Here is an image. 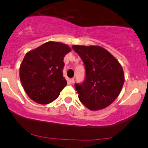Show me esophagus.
Returning a JSON list of instances; mask_svg holds the SVG:
<instances>
[{
    "label": "esophagus",
    "mask_w": 148,
    "mask_h": 148,
    "mask_svg": "<svg viewBox=\"0 0 148 148\" xmlns=\"http://www.w3.org/2000/svg\"><path fill=\"white\" fill-rule=\"evenodd\" d=\"M69 82L71 84H73L74 82V78H71L69 79Z\"/></svg>",
    "instance_id": "obj_1"
}]
</instances>
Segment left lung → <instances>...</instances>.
Wrapping results in <instances>:
<instances>
[{
  "label": "left lung",
  "mask_w": 148,
  "mask_h": 148,
  "mask_svg": "<svg viewBox=\"0 0 148 148\" xmlns=\"http://www.w3.org/2000/svg\"><path fill=\"white\" fill-rule=\"evenodd\" d=\"M86 70L85 79L75 84L79 101L91 111L106 108L120 94L124 84V73L120 63L100 46L73 45Z\"/></svg>",
  "instance_id": "8db88e82"
}]
</instances>
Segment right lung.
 <instances>
[{
    "mask_svg": "<svg viewBox=\"0 0 148 148\" xmlns=\"http://www.w3.org/2000/svg\"><path fill=\"white\" fill-rule=\"evenodd\" d=\"M70 51L66 45L50 41L25 54L20 67V78L32 101L47 104L58 97L66 85L62 71L64 57Z\"/></svg>",
    "mask_w": 148,
    "mask_h": 148,
    "instance_id": "right-lung-1",
    "label": "right lung"
}]
</instances>
